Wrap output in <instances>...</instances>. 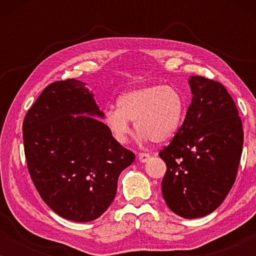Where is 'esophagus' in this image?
Instances as JSON below:
<instances>
[{
    "instance_id": "obj_1",
    "label": "esophagus",
    "mask_w": 256,
    "mask_h": 256,
    "mask_svg": "<svg viewBox=\"0 0 256 256\" xmlns=\"http://www.w3.org/2000/svg\"><path fill=\"white\" fill-rule=\"evenodd\" d=\"M138 160H140V162L146 163L150 160V155H149V154H146V152H140L138 154Z\"/></svg>"
}]
</instances>
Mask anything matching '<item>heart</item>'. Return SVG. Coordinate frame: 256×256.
<instances>
[{"mask_svg": "<svg viewBox=\"0 0 256 256\" xmlns=\"http://www.w3.org/2000/svg\"><path fill=\"white\" fill-rule=\"evenodd\" d=\"M118 110L108 108L104 122L120 144L128 142L132 127L141 138L157 144L172 140L180 130L185 114V100L180 90L170 86L141 87L124 92L116 101Z\"/></svg>", "mask_w": 256, "mask_h": 256, "instance_id": "1", "label": "heart"}]
</instances>
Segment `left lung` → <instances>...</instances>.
I'll return each mask as SVG.
<instances>
[{"label":"left lung","mask_w":256,"mask_h":256,"mask_svg":"<svg viewBox=\"0 0 256 256\" xmlns=\"http://www.w3.org/2000/svg\"><path fill=\"white\" fill-rule=\"evenodd\" d=\"M192 99L176 136L160 152L166 164L162 194L185 219L218 208L236 180L244 144L241 118L232 96L214 80L191 76Z\"/></svg>","instance_id":"1"}]
</instances>
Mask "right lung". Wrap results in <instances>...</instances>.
Wrapping results in <instances>:
<instances>
[{
	"instance_id": "obj_1",
	"label": "right lung",
	"mask_w": 256,
	"mask_h": 256,
	"mask_svg": "<svg viewBox=\"0 0 256 256\" xmlns=\"http://www.w3.org/2000/svg\"><path fill=\"white\" fill-rule=\"evenodd\" d=\"M104 115L86 84L68 79L48 85L24 118L31 180L62 218H99L114 200L120 174L134 162V154L98 120Z\"/></svg>"
}]
</instances>
